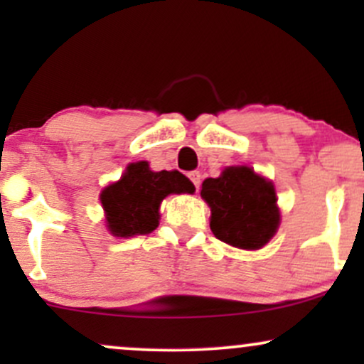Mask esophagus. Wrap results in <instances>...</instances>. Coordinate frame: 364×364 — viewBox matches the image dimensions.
Returning a JSON list of instances; mask_svg holds the SVG:
<instances>
[{
    "mask_svg": "<svg viewBox=\"0 0 364 364\" xmlns=\"http://www.w3.org/2000/svg\"><path fill=\"white\" fill-rule=\"evenodd\" d=\"M188 178L191 179V183H193L196 190H198L200 183H202V174H200L198 171H191V173H188Z\"/></svg>",
    "mask_w": 364,
    "mask_h": 364,
    "instance_id": "esophagus-1",
    "label": "esophagus"
}]
</instances>
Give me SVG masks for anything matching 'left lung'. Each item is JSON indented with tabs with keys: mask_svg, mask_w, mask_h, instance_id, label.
<instances>
[{
	"mask_svg": "<svg viewBox=\"0 0 364 364\" xmlns=\"http://www.w3.org/2000/svg\"><path fill=\"white\" fill-rule=\"evenodd\" d=\"M217 240L241 250H260L281 224L274 183L248 166H229L219 178L202 183Z\"/></svg>",
	"mask_w": 364,
	"mask_h": 364,
	"instance_id": "1",
	"label": "left lung"
}]
</instances>
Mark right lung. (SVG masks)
Masks as SVG:
<instances>
[{
    "label": "right lung",
    "mask_w": 364,
    "mask_h": 364,
    "mask_svg": "<svg viewBox=\"0 0 364 364\" xmlns=\"http://www.w3.org/2000/svg\"><path fill=\"white\" fill-rule=\"evenodd\" d=\"M193 183L179 171H150L149 162H132L119 181L106 186L101 203L112 236L149 235L159 225V207L171 193H193Z\"/></svg>",
    "instance_id": "1"
}]
</instances>
